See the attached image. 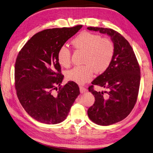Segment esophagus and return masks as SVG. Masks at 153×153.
<instances>
[{
    "label": "esophagus",
    "instance_id": "1",
    "mask_svg": "<svg viewBox=\"0 0 153 153\" xmlns=\"http://www.w3.org/2000/svg\"><path fill=\"white\" fill-rule=\"evenodd\" d=\"M79 90H80V93H86L87 91V89L86 88H85L84 87H79Z\"/></svg>",
    "mask_w": 153,
    "mask_h": 153
}]
</instances>
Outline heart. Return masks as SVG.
Wrapping results in <instances>:
<instances>
[{"instance_id":"obj_1","label":"heart","mask_w":153,"mask_h":153,"mask_svg":"<svg viewBox=\"0 0 153 153\" xmlns=\"http://www.w3.org/2000/svg\"><path fill=\"white\" fill-rule=\"evenodd\" d=\"M73 45L77 49L85 51L83 66H75L66 72L70 81L82 85L90 81L95 71L102 72L111 64L114 55V45L108 38L84 31L74 39ZM58 62L61 66L68 67L71 63V53L66 45H62L57 53Z\"/></svg>"}]
</instances>
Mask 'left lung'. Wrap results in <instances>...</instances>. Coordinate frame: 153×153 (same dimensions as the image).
Segmentation results:
<instances>
[{"instance_id":"1","label":"left lung","mask_w":153,"mask_h":153,"mask_svg":"<svg viewBox=\"0 0 153 153\" xmlns=\"http://www.w3.org/2000/svg\"><path fill=\"white\" fill-rule=\"evenodd\" d=\"M88 30L100 32L111 38L114 45L112 61L104 73L92 84L104 87L108 91H88L94 95V104L87 114L93 123L108 126L125 119L136 104L140 84V68L132 48L121 34L111 28L88 27ZM106 93L105 95H103Z\"/></svg>"}]
</instances>
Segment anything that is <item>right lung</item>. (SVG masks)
I'll return each instance as SVG.
<instances>
[{"label": "right lung", "mask_w": 153, "mask_h": 153, "mask_svg": "<svg viewBox=\"0 0 153 153\" xmlns=\"http://www.w3.org/2000/svg\"><path fill=\"white\" fill-rule=\"evenodd\" d=\"M81 28L82 25H77L39 32L17 55L15 65L17 97L28 114L42 123L55 125L65 120L80 94L79 87L73 81L60 87L64 76L60 74L57 53Z\"/></svg>", "instance_id": "right-lung-1"}]
</instances>
